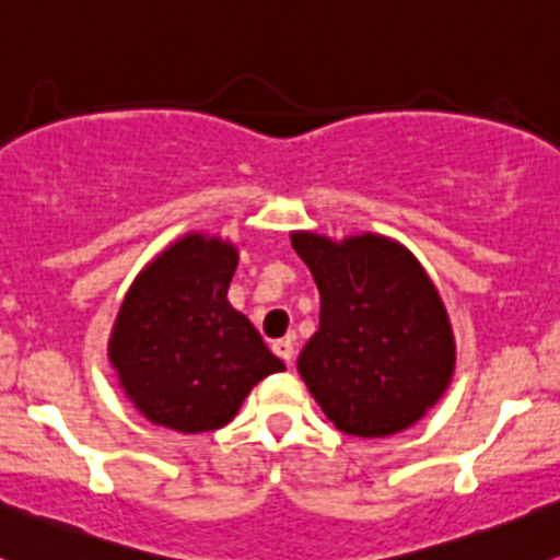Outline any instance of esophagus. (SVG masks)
I'll list each match as a JSON object with an SVG mask.
<instances>
[{
  "instance_id": "1",
  "label": "esophagus",
  "mask_w": 560,
  "mask_h": 560,
  "mask_svg": "<svg viewBox=\"0 0 560 560\" xmlns=\"http://www.w3.org/2000/svg\"><path fill=\"white\" fill-rule=\"evenodd\" d=\"M272 351H275V354L280 357L282 362H288V364H291L293 354H296V347H293V341H291V338H280V341H275V343H272Z\"/></svg>"
}]
</instances>
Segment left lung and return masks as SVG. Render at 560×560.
Instances as JSON below:
<instances>
[{
  "instance_id": "8db88e82",
  "label": "left lung",
  "mask_w": 560,
  "mask_h": 560,
  "mask_svg": "<svg viewBox=\"0 0 560 560\" xmlns=\"http://www.w3.org/2000/svg\"><path fill=\"white\" fill-rule=\"evenodd\" d=\"M319 291V328L299 354L306 388L338 431L392 436L447 392L455 336L420 261L392 237L341 243L291 232Z\"/></svg>"
}]
</instances>
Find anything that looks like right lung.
I'll return each instance as SVG.
<instances>
[{
    "mask_svg": "<svg viewBox=\"0 0 560 560\" xmlns=\"http://www.w3.org/2000/svg\"><path fill=\"white\" fill-rule=\"evenodd\" d=\"M237 248L203 232L179 237L131 282L108 341L118 386L150 423L217 431L250 388L285 370L228 288Z\"/></svg>",
    "mask_w": 560,
    "mask_h": 560,
    "instance_id": "add662e5",
    "label": "right lung"
}]
</instances>
